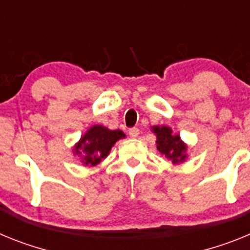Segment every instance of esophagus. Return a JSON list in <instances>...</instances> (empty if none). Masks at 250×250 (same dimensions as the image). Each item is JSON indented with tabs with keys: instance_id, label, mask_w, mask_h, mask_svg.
<instances>
[{
	"instance_id": "34e87169",
	"label": "esophagus",
	"mask_w": 250,
	"mask_h": 250,
	"mask_svg": "<svg viewBox=\"0 0 250 250\" xmlns=\"http://www.w3.org/2000/svg\"><path fill=\"white\" fill-rule=\"evenodd\" d=\"M128 134H129V137L131 138H137L138 134H140V129H138V128H131L129 132H128Z\"/></svg>"
}]
</instances>
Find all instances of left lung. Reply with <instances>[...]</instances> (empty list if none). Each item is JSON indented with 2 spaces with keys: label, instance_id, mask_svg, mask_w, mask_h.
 <instances>
[{
  "label": "left lung",
  "instance_id": "1",
  "mask_svg": "<svg viewBox=\"0 0 250 250\" xmlns=\"http://www.w3.org/2000/svg\"><path fill=\"white\" fill-rule=\"evenodd\" d=\"M151 131L156 134V145L158 152L171 160L173 165L186 161L188 145L181 140L179 133H173L172 128L167 125H153Z\"/></svg>",
  "mask_w": 250,
  "mask_h": 250
}]
</instances>
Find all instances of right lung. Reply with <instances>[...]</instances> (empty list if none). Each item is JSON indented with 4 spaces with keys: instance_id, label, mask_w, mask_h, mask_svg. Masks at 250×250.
<instances>
[{
    "instance_id": "add662e5",
    "label": "right lung",
    "mask_w": 250,
    "mask_h": 250,
    "mask_svg": "<svg viewBox=\"0 0 250 250\" xmlns=\"http://www.w3.org/2000/svg\"><path fill=\"white\" fill-rule=\"evenodd\" d=\"M122 138H125V134L119 129L112 131L102 125H94L74 145L73 153L84 166L93 167L107 158L112 147Z\"/></svg>"
}]
</instances>
